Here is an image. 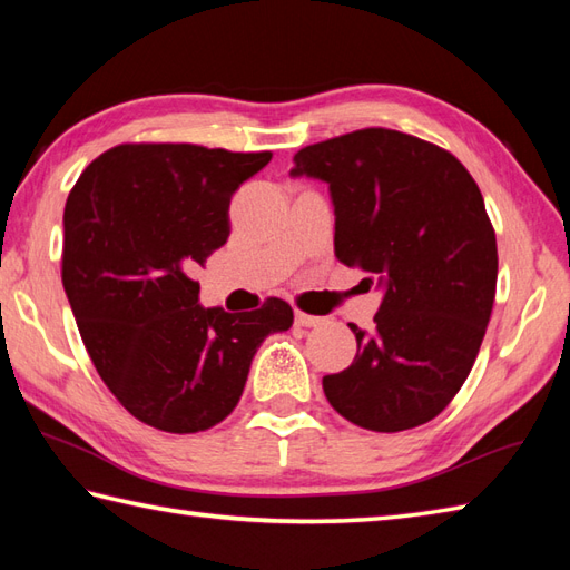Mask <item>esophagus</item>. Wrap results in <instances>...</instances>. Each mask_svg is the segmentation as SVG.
<instances>
[{"label": "esophagus", "instance_id": "esophagus-1", "mask_svg": "<svg viewBox=\"0 0 570 570\" xmlns=\"http://www.w3.org/2000/svg\"><path fill=\"white\" fill-rule=\"evenodd\" d=\"M296 323L304 325V328H316V325L323 323V318L311 316V313H304V311H296Z\"/></svg>", "mask_w": 570, "mask_h": 570}]
</instances>
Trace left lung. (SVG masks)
I'll use <instances>...</instances> for the list:
<instances>
[{"label":"left lung","mask_w":570,"mask_h":570,"mask_svg":"<svg viewBox=\"0 0 570 570\" xmlns=\"http://www.w3.org/2000/svg\"><path fill=\"white\" fill-rule=\"evenodd\" d=\"M294 164L328 184L335 257L384 292L372 333L350 323L357 355L323 392L360 429H416L451 404L490 323L498 239L482 193L451 151L384 127L311 144Z\"/></svg>","instance_id":"obj_1"}]
</instances>
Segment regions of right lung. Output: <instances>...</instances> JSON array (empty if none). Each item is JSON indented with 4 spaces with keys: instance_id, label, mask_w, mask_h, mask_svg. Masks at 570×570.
I'll use <instances>...</instances> for the list:
<instances>
[{
    "instance_id": "obj_1",
    "label": "right lung",
    "mask_w": 570,
    "mask_h": 570,
    "mask_svg": "<svg viewBox=\"0 0 570 570\" xmlns=\"http://www.w3.org/2000/svg\"><path fill=\"white\" fill-rule=\"evenodd\" d=\"M272 151L119 144L72 186L63 213V288L95 370L131 416L198 433L239 402L266 335L294 311L198 304L193 272L229 237V200Z\"/></svg>"
}]
</instances>
